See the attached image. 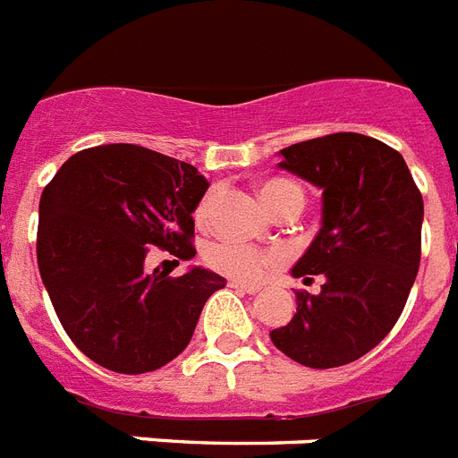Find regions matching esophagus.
I'll return each instance as SVG.
<instances>
[{"instance_id": "34e87169", "label": "esophagus", "mask_w": 458, "mask_h": 458, "mask_svg": "<svg viewBox=\"0 0 458 458\" xmlns=\"http://www.w3.org/2000/svg\"><path fill=\"white\" fill-rule=\"evenodd\" d=\"M229 288H236V291H243V293H258L259 291L258 286H252V284H243V281H236V279L229 281Z\"/></svg>"}]
</instances>
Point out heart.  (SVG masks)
<instances>
[{
    "label": "heart",
    "instance_id": "obj_1",
    "mask_svg": "<svg viewBox=\"0 0 458 458\" xmlns=\"http://www.w3.org/2000/svg\"><path fill=\"white\" fill-rule=\"evenodd\" d=\"M217 193L208 191L196 208L199 225H206L215 208ZM259 199L274 215H298L305 206V189L293 179L274 177L259 184ZM206 262L210 269L225 274L236 281H258L269 269L281 265V255L276 250H259V248L241 246V243H215L206 250Z\"/></svg>",
    "mask_w": 458,
    "mask_h": 458
}]
</instances>
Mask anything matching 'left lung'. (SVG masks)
<instances>
[{
    "instance_id": "1",
    "label": "left lung",
    "mask_w": 458,
    "mask_h": 458,
    "mask_svg": "<svg viewBox=\"0 0 458 458\" xmlns=\"http://www.w3.org/2000/svg\"><path fill=\"white\" fill-rule=\"evenodd\" d=\"M288 170L321 191V229L291 274L321 293H295L298 310L269 338L310 369H333L374 350L400 319L420 262L423 199L400 153L357 131L281 151Z\"/></svg>"
}]
</instances>
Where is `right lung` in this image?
Listing matches in <instances>:
<instances>
[{"label": "right lung", "instance_id": "1", "mask_svg": "<svg viewBox=\"0 0 458 458\" xmlns=\"http://www.w3.org/2000/svg\"><path fill=\"white\" fill-rule=\"evenodd\" d=\"M208 182L189 163L134 144L84 148L39 200L38 265L58 321L91 361L118 374L165 367L226 281L203 267L146 272L151 248L191 259Z\"/></svg>", "mask_w": 458, "mask_h": 458}]
</instances>
